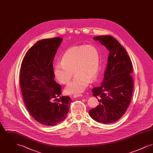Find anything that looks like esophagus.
<instances>
[{"mask_svg": "<svg viewBox=\"0 0 153 153\" xmlns=\"http://www.w3.org/2000/svg\"><path fill=\"white\" fill-rule=\"evenodd\" d=\"M80 96H82V95L81 94H75V95H73V97L74 98H76V97H80Z\"/></svg>", "mask_w": 153, "mask_h": 153, "instance_id": "obj_1", "label": "esophagus"}]
</instances>
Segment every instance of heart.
<instances>
[{"instance_id": "obj_1", "label": "heart", "mask_w": 153, "mask_h": 153, "mask_svg": "<svg viewBox=\"0 0 153 153\" xmlns=\"http://www.w3.org/2000/svg\"><path fill=\"white\" fill-rule=\"evenodd\" d=\"M100 69V55L98 49L92 45L74 46L66 50L53 66L56 79L62 84L69 83L73 75V81L65 88L67 94L83 92L90 81L98 77Z\"/></svg>"}]
</instances>
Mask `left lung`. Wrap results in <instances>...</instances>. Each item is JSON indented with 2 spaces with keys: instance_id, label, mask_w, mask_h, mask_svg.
<instances>
[{
  "instance_id": "left-lung-1",
  "label": "left lung",
  "mask_w": 153,
  "mask_h": 153,
  "mask_svg": "<svg viewBox=\"0 0 153 153\" xmlns=\"http://www.w3.org/2000/svg\"><path fill=\"white\" fill-rule=\"evenodd\" d=\"M94 39L109 53L104 80L92 90L99 104L89 114L97 122L111 123L123 115L131 102L134 88L132 62L126 51L113 36H95Z\"/></svg>"
}]
</instances>
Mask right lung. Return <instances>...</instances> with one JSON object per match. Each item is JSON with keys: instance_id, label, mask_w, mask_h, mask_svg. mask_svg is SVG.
Masks as SVG:
<instances>
[{"instance_id": "add662e5", "label": "right lung", "mask_w": 153, "mask_h": 153, "mask_svg": "<svg viewBox=\"0 0 153 153\" xmlns=\"http://www.w3.org/2000/svg\"><path fill=\"white\" fill-rule=\"evenodd\" d=\"M62 38L38 41L22 61L20 84L25 104L31 116L45 126L64 120L72 100L61 96V87L54 80L53 59ZM59 97L58 102H55Z\"/></svg>"}]
</instances>
